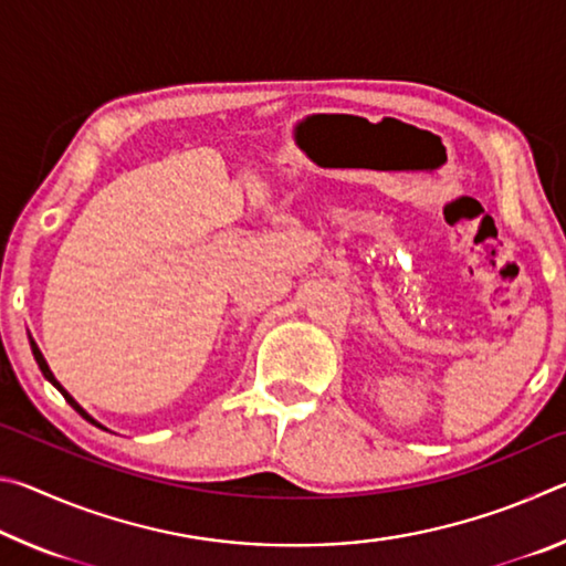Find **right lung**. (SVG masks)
Masks as SVG:
<instances>
[{
    "label": "right lung",
    "mask_w": 566,
    "mask_h": 566,
    "mask_svg": "<svg viewBox=\"0 0 566 566\" xmlns=\"http://www.w3.org/2000/svg\"><path fill=\"white\" fill-rule=\"evenodd\" d=\"M30 344H32V354H34V359H36V364H40V369H42V375H44V379L46 381H52V385L56 387V391H62V397L66 399V401H70V405L76 409V411H80V415L84 417V419H87V421H92V424H97L99 429H107V427H104V424H99V421L97 419H94L92 415H90V411L87 409H82L80 407V401H76L72 395H70V391H66L62 385H60V381H56V377L52 375V369H50V364H46V359H44V354L40 352V347H36V342L30 337Z\"/></svg>",
    "instance_id": "add662e5"
}]
</instances>
